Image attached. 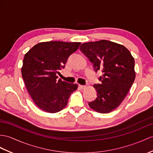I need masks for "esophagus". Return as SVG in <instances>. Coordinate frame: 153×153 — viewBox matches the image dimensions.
<instances>
[{
	"instance_id": "esophagus-1",
	"label": "esophagus",
	"mask_w": 153,
	"mask_h": 153,
	"mask_svg": "<svg viewBox=\"0 0 153 153\" xmlns=\"http://www.w3.org/2000/svg\"><path fill=\"white\" fill-rule=\"evenodd\" d=\"M79 87L80 88H81V89H85V88H86V86H85V85H79Z\"/></svg>"
}]
</instances>
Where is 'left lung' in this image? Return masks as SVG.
<instances>
[{"label":"left lung","mask_w":153,"mask_h":153,"mask_svg":"<svg viewBox=\"0 0 153 153\" xmlns=\"http://www.w3.org/2000/svg\"><path fill=\"white\" fill-rule=\"evenodd\" d=\"M79 48L95 71L103 74L99 78L102 83L93 85L97 98L88 105L100 113L112 111L125 98L136 78L134 57L124 45L105 40L87 42Z\"/></svg>","instance_id":"left-lung-1"}]
</instances>
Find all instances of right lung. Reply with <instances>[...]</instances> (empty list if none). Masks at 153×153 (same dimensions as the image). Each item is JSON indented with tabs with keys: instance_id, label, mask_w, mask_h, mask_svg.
<instances>
[{
	"instance_id": "1",
	"label": "right lung",
	"mask_w": 153,
	"mask_h": 153,
	"mask_svg": "<svg viewBox=\"0 0 153 153\" xmlns=\"http://www.w3.org/2000/svg\"><path fill=\"white\" fill-rule=\"evenodd\" d=\"M81 42L49 41L33 46L25 55L21 75L28 93L38 107L55 113L65 108L77 84L57 79L69 56L79 48Z\"/></svg>"
}]
</instances>
